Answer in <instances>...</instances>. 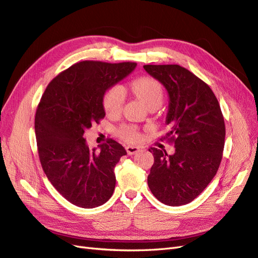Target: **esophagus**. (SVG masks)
<instances>
[{"mask_svg":"<svg viewBox=\"0 0 258 258\" xmlns=\"http://www.w3.org/2000/svg\"><path fill=\"white\" fill-rule=\"evenodd\" d=\"M126 150H127V154H128L129 156H132V155L138 154V153L140 152V148L137 147V146H130V145H128V146L126 147Z\"/></svg>","mask_w":258,"mask_h":258,"instance_id":"obj_1","label":"esophagus"}]
</instances>
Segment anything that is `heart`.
Wrapping results in <instances>:
<instances>
[{"mask_svg":"<svg viewBox=\"0 0 258 258\" xmlns=\"http://www.w3.org/2000/svg\"><path fill=\"white\" fill-rule=\"evenodd\" d=\"M132 93L143 102L147 108L154 103H161L163 98L162 87L157 80L150 77H141L133 80L130 83ZM126 94L123 88L119 85H114L105 92L103 97V105L106 113L115 115L121 111L125 103ZM118 135L121 139L135 142L140 138L137 127L126 125L119 128Z\"/></svg>","mask_w":258,"mask_h":258,"instance_id":"1","label":"heart"}]
</instances>
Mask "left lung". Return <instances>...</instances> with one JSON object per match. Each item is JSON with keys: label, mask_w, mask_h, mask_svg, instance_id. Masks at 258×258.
Wrapping results in <instances>:
<instances>
[{"label": "left lung", "mask_w": 258, "mask_h": 258, "mask_svg": "<svg viewBox=\"0 0 258 258\" xmlns=\"http://www.w3.org/2000/svg\"><path fill=\"white\" fill-rule=\"evenodd\" d=\"M167 91L166 139L175 153L152 147L155 162L147 177L155 198L167 206H181L205 190L220 166L225 123L217 97L194 74L179 65H145Z\"/></svg>", "instance_id": "left-lung-1"}]
</instances>
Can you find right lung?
<instances>
[{"label": "right lung", "instance_id": "obj_1", "mask_svg": "<svg viewBox=\"0 0 258 258\" xmlns=\"http://www.w3.org/2000/svg\"><path fill=\"white\" fill-rule=\"evenodd\" d=\"M136 66L79 61L52 80L37 106L35 133L42 170L57 192L78 207L101 206L114 192V167L126 149L109 139L99 152L91 150L83 136L105 116V92Z\"/></svg>", "mask_w": 258, "mask_h": 258}]
</instances>
